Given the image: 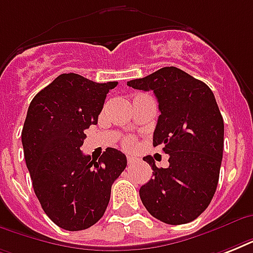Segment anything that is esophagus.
<instances>
[{"label":"esophagus","instance_id":"obj_1","mask_svg":"<svg viewBox=\"0 0 253 253\" xmlns=\"http://www.w3.org/2000/svg\"><path fill=\"white\" fill-rule=\"evenodd\" d=\"M135 160H136V159L132 158V156H127V163H128V164H132V163H135Z\"/></svg>","mask_w":253,"mask_h":253}]
</instances>
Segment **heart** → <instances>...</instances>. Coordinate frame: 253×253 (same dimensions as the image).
<instances>
[{
	"instance_id": "obj_1",
	"label": "heart",
	"mask_w": 253,
	"mask_h": 253,
	"mask_svg": "<svg viewBox=\"0 0 253 253\" xmlns=\"http://www.w3.org/2000/svg\"><path fill=\"white\" fill-rule=\"evenodd\" d=\"M122 144L126 150H132L135 147V139L132 136H127V138L123 139Z\"/></svg>"
}]
</instances>
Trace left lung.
<instances>
[{
  "label": "left lung",
  "instance_id": "8db88e82",
  "mask_svg": "<svg viewBox=\"0 0 253 253\" xmlns=\"http://www.w3.org/2000/svg\"><path fill=\"white\" fill-rule=\"evenodd\" d=\"M139 90H152L159 102L154 147L164 146L168 168L154 170L139 190L144 208L168 224L189 223L211 202L223 156L224 125L211 89L176 67H164L143 79L127 81Z\"/></svg>",
  "mask_w": 253,
  "mask_h": 253
}]
</instances>
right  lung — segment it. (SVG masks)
I'll list each match as a JSON object with an SVG mask.
<instances>
[{
  "label": "right lung",
  "mask_w": 253,
  "mask_h": 253,
  "mask_svg": "<svg viewBox=\"0 0 253 253\" xmlns=\"http://www.w3.org/2000/svg\"><path fill=\"white\" fill-rule=\"evenodd\" d=\"M117 81L98 84L76 73H63L30 103L22 144L34 192L59 227L80 231L102 218L111 185L127 166L125 154L107 148L98 162L80 147Z\"/></svg>",
  "instance_id": "add662e5"
}]
</instances>
